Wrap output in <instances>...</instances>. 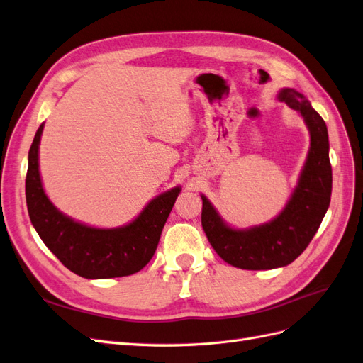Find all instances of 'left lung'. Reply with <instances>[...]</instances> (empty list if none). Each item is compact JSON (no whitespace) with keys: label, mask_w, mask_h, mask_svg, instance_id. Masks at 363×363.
Segmentation results:
<instances>
[{"label":"left lung","mask_w":363,"mask_h":363,"mask_svg":"<svg viewBox=\"0 0 363 363\" xmlns=\"http://www.w3.org/2000/svg\"><path fill=\"white\" fill-rule=\"evenodd\" d=\"M278 99L301 113L310 130V150L301 179L281 214L251 230H233L202 196V228L213 250L226 263L247 271L292 263L312 242L330 205L331 164L325 121L295 89H283Z\"/></svg>","instance_id":"8db88e82"}]
</instances>
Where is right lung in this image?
Wrapping results in <instances>:
<instances>
[{
	"mask_svg": "<svg viewBox=\"0 0 363 363\" xmlns=\"http://www.w3.org/2000/svg\"><path fill=\"white\" fill-rule=\"evenodd\" d=\"M40 124L28 152L26 199L36 233L59 262L84 278L132 275L153 257L162 228L181 191L176 187L155 198L132 223L117 230H99L59 213L44 193L39 176L38 149Z\"/></svg>",
	"mask_w": 363,
	"mask_h": 363,
	"instance_id": "1",
	"label": "right lung"
}]
</instances>
